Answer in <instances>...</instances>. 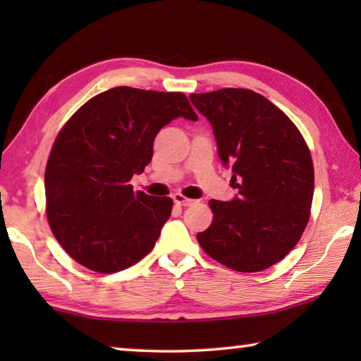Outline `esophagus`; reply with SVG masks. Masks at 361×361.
<instances>
[{"mask_svg":"<svg viewBox=\"0 0 361 361\" xmlns=\"http://www.w3.org/2000/svg\"><path fill=\"white\" fill-rule=\"evenodd\" d=\"M173 202H175L176 205L188 207V205H191V204H192V200H191V199H188V197H185V195L180 194V192H176V194H173Z\"/></svg>","mask_w":361,"mask_h":361,"instance_id":"esophagus-1","label":"esophagus"}]
</instances>
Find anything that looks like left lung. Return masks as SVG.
Returning <instances> with one entry per match:
<instances>
[{"label": "left lung", "mask_w": 361, "mask_h": 361, "mask_svg": "<svg viewBox=\"0 0 361 361\" xmlns=\"http://www.w3.org/2000/svg\"><path fill=\"white\" fill-rule=\"evenodd\" d=\"M212 124L218 156L232 167L229 202L210 200V228L199 232L204 252L239 272H258L283 259L307 226L314 164L288 116L248 89L189 95Z\"/></svg>", "instance_id": "left-lung-1"}]
</instances>
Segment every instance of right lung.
Wrapping results in <instances>:
<instances>
[{
    "mask_svg": "<svg viewBox=\"0 0 361 361\" xmlns=\"http://www.w3.org/2000/svg\"><path fill=\"white\" fill-rule=\"evenodd\" d=\"M176 118L197 121L185 94L119 85L84 103L60 130L44 175L47 219L79 264L119 272L154 248L173 200L135 192L130 180Z\"/></svg>",
    "mask_w": 361,
    "mask_h": 361,
    "instance_id": "right-lung-1",
    "label": "right lung"
}]
</instances>
